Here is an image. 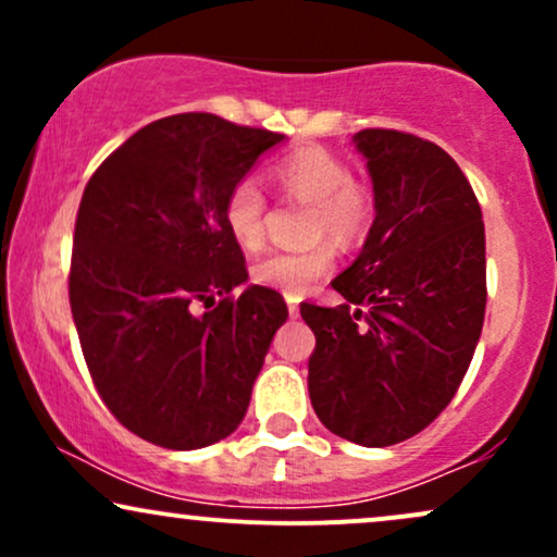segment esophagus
Returning a JSON list of instances; mask_svg holds the SVG:
<instances>
[{
	"mask_svg": "<svg viewBox=\"0 0 557 557\" xmlns=\"http://www.w3.org/2000/svg\"><path fill=\"white\" fill-rule=\"evenodd\" d=\"M287 314H290V319H296V317L300 314L298 298H290V296H287Z\"/></svg>",
	"mask_w": 557,
	"mask_h": 557,
	"instance_id": "obj_1",
	"label": "esophagus"
}]
</instances>
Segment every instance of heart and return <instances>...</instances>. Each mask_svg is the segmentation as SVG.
Segmentation results:
<instances>
[{"instance_id":"1","label":"heart","mask_w":557,"mask_h":557,"mask_svg":"<svg viewBox=\"0 0 557 557\" xmlns=\"http://www.w3.org/2000/svg\"><path fill=\"white\" fill-rule=\"evenodd\" d=\"M274 181L287 196L314 203V235H330L332 240L348 243L361 233L369 220V194L350 181L348 164L330 151L309 149L290 151L272 170ZM264 194L259 183L243 177L225 198V225L246 251L264 240ZM335 264V253L327 243L306 251H272L253 264V280L272 290L296 298L309 293Z\"/></svg>"}]
</instances>
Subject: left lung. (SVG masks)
<instances>
[{"label":"left lung","mask_w":557,"mask_h":557,"mask_svg":"<svg viewBox=\"0 0 557 557\" xmlns=\"http://www.w3.org/2000/svg\"><path fill=\"white\" fill-rule=\"evenodd\" d=\"M374 188L335 309L300 304L317 335L309 395L337 437L387 447L430 426L461 385L487 306L482 209L447 151L411 133L354 136Z\"/></svg>","instance_id":"8db88e82"}]
</instances>
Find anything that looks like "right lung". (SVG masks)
Wrapping results in <instances>:
<instances>
[{
    "label": "right lung",
    "instance_id": "right-lung-1",
    "mask_svg": "<svg viewBox=\"0 0 557 557\" xmlns=\"http://www.w3.org/2000/svg\"><path fill=\"white\" fill-rule=\"evenodd\" d=\"M283 133L185 112L140 127L83 190L70 309L120 424L170 450L220 443L246 417L283 296L248 285L225 198Z\"/></svg>",
    "mask_w": 557,
    "mask_h": 557
}]
</instances>
